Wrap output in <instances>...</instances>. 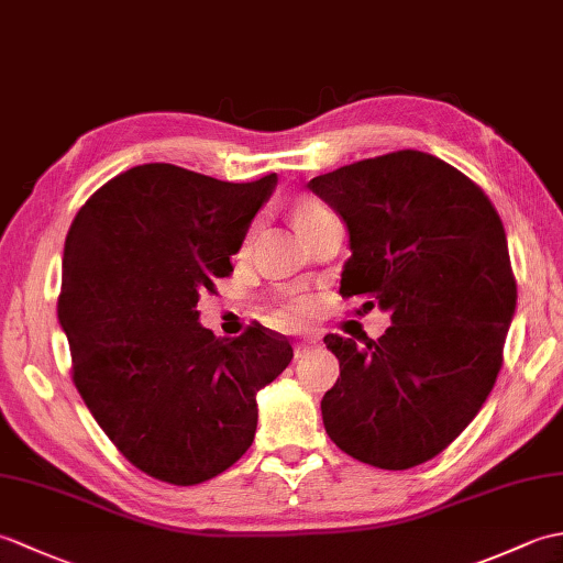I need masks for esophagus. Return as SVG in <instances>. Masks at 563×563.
Instances as JSON below:
<instances>
[{"label":"esophagus","mask_w":563,"mask_h":563,"mask_svg":"<svg viewBox=\"0 0 563 563\" xmlns=\"http://www.w3.org/2000/svg\"><path fill=\"white\" fill-rule=\"evenodd\" d=\"M317 345V341L314 339H302V341H297L295 343V357H302L309 349H314Z\"/></svg>","instance_id":"1"}]
</instances>
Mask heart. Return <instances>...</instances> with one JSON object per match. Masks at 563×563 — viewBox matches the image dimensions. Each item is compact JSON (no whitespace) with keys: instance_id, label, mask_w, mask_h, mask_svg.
<instances>
[{"instance_id":"heart-1","label":"heart","mask_w":563,"mask_h":563,"mask_svg":"<svg viewBox=\"0 0 563 563\" xmlns=\"http://www.w3.org/2000/svg\"><path fill=\"white\" fill-rule=\"evenodd\" d=\"M290 220L295 232L300 234L302 239H307L312 232H317L321 224H327L333 220V214L321 206V202L312 200V198H300L295 200V206L290 208ZM312 312V307H309L307 300H292V302H285L278 309V321L283 324H297V321H302Z\"/></svg>"}]
</instances>
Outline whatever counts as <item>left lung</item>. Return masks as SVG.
I'll return each mask as SVG.
<instances>
[{"label": "left lung", "instance_id": "1", "mask_svg": "<svg viewBox=\"0 0 563 563\" xmlns=\"http://www.w3.org/2000/svg\"><path fill=\"white\" fill-rule=\"evenodd\" d=\"M307 188L349 230L339 292L391 314L365 349L324 336L341 365L321 399L324 428L355 460L411 470L445 450L496 385L518 302L504 222L479 186L416 150L341 166Z\"/></svg>", "mask_w": 563, "mask_h": 563}]
</instances>
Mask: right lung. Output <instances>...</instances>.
Here are the masks:
<instances>
[{"label": "right lung", "mask_w": 563, "mask_h": 563, "mask_svg": "<svg viewBox=\"0 0 563 563\" xmlns=\"http://www.w3.org/2000/svg\"><path fill=\"white\" fill-rule=\"evenodd\" d=\"M275 186V174L227 184L142 164L101 186L69 227L57 321L75 385L154 479L194 486L230 470L254 442L258 389L292 361L283 336L251 327L218 339L198 312Z\"/></svg>", "instance_id": "add662e5"}]
</instances>
